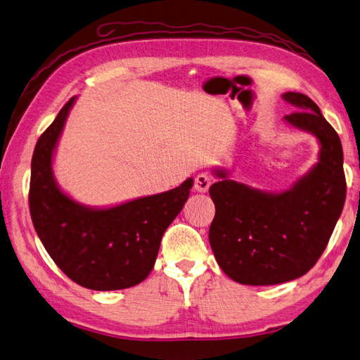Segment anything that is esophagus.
<instances>
[{
  "label": "esophagus",
  "mask_w": 360,
  "mask_h": 360,
  "mask_svg": "<svg viewBox=\"0 0 360 360\" xmlns=\"http://www.w3.org/2000/svg\"><path fill=\"white\" fill-rule=\"evenodd\" d=\"M212 181H213L212 175L207 172H200L198 174V177L194 179V189L199 193H207L210 185H212Z\"/></svg>",
  "instance_id": "34e87169"
}]
</instances>
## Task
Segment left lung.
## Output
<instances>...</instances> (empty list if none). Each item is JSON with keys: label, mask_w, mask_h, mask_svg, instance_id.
<instances>
[{"label": "left lung", "mask_w": 360, "mask_h": 360, "mask_svg": "<svg viewBox=\"0 0 360 360\" xmlns=\"http://www.w3.org/2000/svg\"><path fill=\"white\" fill-rule=\"evenodd\" d=\"M300 110L285 116L290 125L314 133L321 144L320 161L290 191L263 193L218 171L210 186L216 213L210 244L230 279L244 285H276L314 268L340 218L347 180L337 131L314 100L300 92L283 94Z\"/></svg>", "instance_id": "obj_1"}]
</instances>
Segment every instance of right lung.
<instances>
[{
  "label": "right lung",
  "mask_w": 360,
  "mask_h": 360,
  "mask_svg": "<svg viewBox=\"0 0 360 360\" xmlns=\"http://www.w3.org/2000/svg\"><path fill=\"white\" fill-rule=\"evenodd\" d=\"M72 97L40 134L31 161L34 229L59 269L78 285L110 291L138 285L153 269L162 233L189 198L193 179L171 191L96 210L79 205L53 179L51 158Z\"/></svg>",
  "instance_id": "add662e5"
}]
</instances>
